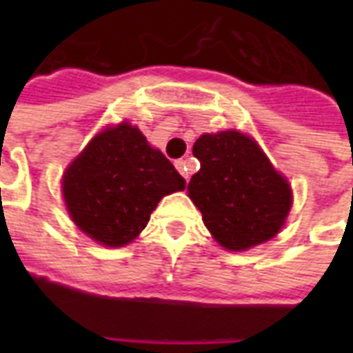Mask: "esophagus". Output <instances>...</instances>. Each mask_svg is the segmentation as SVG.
I'll use <instances>...</instances> for the list:
<instances>
[{"label": "esophagus", "instance_id": "esophagus-1", "mask_svg": "<svg viewBox=\"0 0 353 353\" xmlns=\"http://www.w3.org/2000/svg\"><path fill=\"white\" fill-rule=\"evenodd\" d=\"M176 168L179 170V174L185 177V179H189V172H187V162L185 161H176Z\"/></svg>", "mask_w": 353, "mask_h": 353}]
</instances>
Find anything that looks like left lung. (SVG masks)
<instances>
[{"label": "left lung", "mask_w": 353, "mask_h": 353, "mask_svg": "<svg viewBox=\"0 0 353 353\" xmlns=\"http://www.w3.org/2000/svg\"><path fill=\"white\" fill-rule=\"evenodd\" d=\"M192 154L200 170L187 191L217 244L245 252L280 232L293 204L291 185L255 139L238 130L202 134Z\"/></svg>", "instance_id": "left-lung-1"}]
</instances>
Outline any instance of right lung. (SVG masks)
Listing matches in <instances>:
<instances>
[{
	"label": "right lung",
	"instance_id": "1",
	"mask_svg": "<svg viewBox=\"0 0 353 353\" xmlns=\"http://www.w3.org/2000/svg\"><path fill=\"white\" fill-rule=\"evenodd\" d=\"M183 189L174 164L128 123L96 134L62 179L72 221L108 248L130 244L162 196Z\"/></svg>",
	"mask_w": 353,
	"mask_h": 353
}]
</instances>
